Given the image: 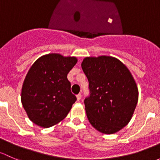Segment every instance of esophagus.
I'll return each mask as SVG.
<instances>
[{
	"label": "esophagus",
	"instance_id": "34e87169",
	"mask_svg": "<svg viewBox=\"0 0 160 160\" xmlns=\"http://www.w3.org/2000/svg\"><path fill=\"white\" fill-rule=\"evenodd\" d=\"M77 100H78V101H80L81 99H82V94H78V95H77Z\"/></svg>",
	"mask_w": 160,
	"mask_h": 160
}]
</instances>
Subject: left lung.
Returning <instances> with one entry per match:
<instances>
[{"label":"left lung","instance_id":"1","mask_svg":"<svg viewBox=\"0 0 160 160\" xmlns=\"http://www.w3.org/2000/svg\"><path fill=\"white\" fill-rule=\"evenodd\" d=\"M82 68L89 83L85 99L90 124L104 134H114L127 126L136 109L139 90L129 68L112 56L85 57Z\"/></svg>","mask_w":160,"mask_h":160}]
</instances>
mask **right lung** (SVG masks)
Wrapping results in <instances>:
<instances>
[{
  "instance_id": "obj_1",
  "label": "right lung",
  "mask_w": 160,
  "mask_h": 160,
  "mask_svg": "<svg viewBox=\"0 0 160 160\" xmlns=\"http://www.w3.org/2000/svg\"><path fill=\"white\" fill-rule=\"evenodd\" d=\"M77 62L76 57L51 53L31 65L23 82L21 100L33 123L49 128L67 116L76 101L67 75Z\"/></svg>"
}]
</instances>
